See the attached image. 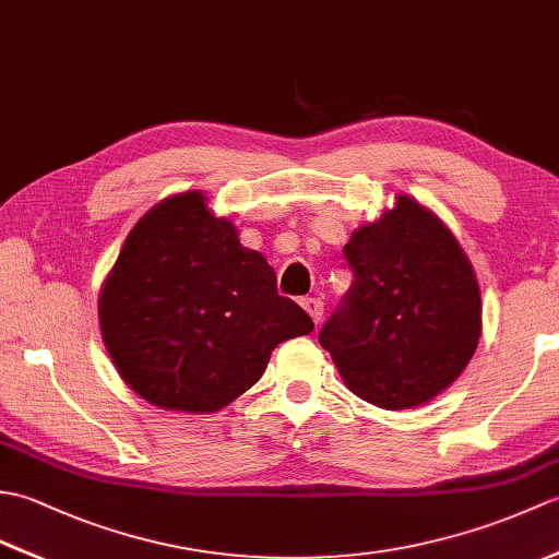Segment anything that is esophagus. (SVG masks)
<instances>
[{"label": "esophagus", "instance_id": "obj_1", "mask_svg": "<svg viewBox=\"0 0 559 559\" xmlns=\"http://www.w3.org/2000/svg\"><path fill=\"white\" fill-rule=\"evenodd\" d=\"M302 307H305V312L312 317L314 324L322 322V314H324V302L322 300H319V298H302Z\"/></svg>", "mask_w": 559, "mask_h": 559}]
</instances>
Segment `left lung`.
<instances>
[{"mask_svg":"<svg viewBox=\"0 0 559 559\" xmlns=\"http://www.w3.org/2000/svg\"><path fill=\"white\" fill-rule=\"evenodd\" d=\"M353 286L319 331L343 382L401 411L430 401L468 365L480 338V288L456 237L399 197L343 247Z\"/></svg>","mask_w":559,"mask_h":559,"instance_id":"8db88e82","label":"left lung"}]
</instances>
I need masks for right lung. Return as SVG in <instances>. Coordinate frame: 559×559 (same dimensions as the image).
Here are the masks:
<instances>
[{
	"mask_svg": "<svg viewBox=\"0 0 559 559\" xmlns=\"http://www.w3.org/2000/svg\"><path fill=\"white\" fill-rule=\"evenodd\" d=\"M98 317L124 382L182 413L228 406L257 384L278 343L314 329L201 192L163 199L134 225L103 283Z\"/></svg>",
	"mask_w": 559,
	"mask_h": 559,
	"instance_id": "1",
	"label": "right lung"
}]
</instances>
